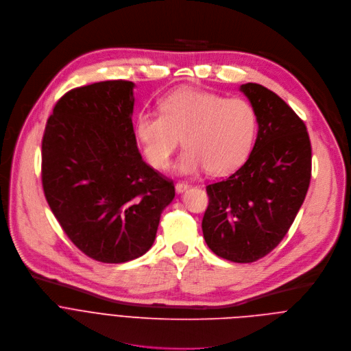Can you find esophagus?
I'll list each match as a JSON object with an SVG mask.
<instances>
[{
  "label": "esophagus",
  "mask_w": 351,
  "mask_h": 351,
  "mask_svg": "<svg viewBox=\"0 0 351 351\" xmlns=\"http://www.w3.org/2000/svg\"><path fill=\"white\" fill-rule=\"evenodd\" d=\"M188 188H189V185H188L186 182H177V184H176V192H177V193H182V192H185Z\"/></svg>",
  "instance_id": "esophagus-1"
}]
</instances>
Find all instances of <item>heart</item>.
Instances as JSON below:
<instances>
[{
  "label": "heart",
  "instance_id": "b5f03b06",
  "mask_svg": "<svg viewBox=\"0 0 351 351\" xmlns=\"http://www.w3.org/2000/svg\"><path fill=\"white\" fill-rule=\"evenodd\" d=\"M160 112L143 109L134 117V134L148 162L167 166L182 136L184 151L174 170L196 174L207 169L223 174L246 158L257 127L253 106L241 98L197 88H180L159 102Z\"/></svg>",
  "mask_w": 351,
  "mask_h": 351
}]
</instances>
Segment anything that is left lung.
Here are the masks:
<instances>
[{"label": "left lung", "instance_id": "obj_1", "mask_svg": "<svg viewBox=\"0 0 351 351\" xmlns=\"http://www.w3.org/2000/svg\"><path fill=\"white\" fill-rule=\"evenodd\" d=\"M257 116L254 147L234 174L206 186L202 221L207 246L234 263L268 254L289 231L311 178V144L303 120L268 88L239 87Z\"/></svg>", "mask_w": 351, "mask_h": 351}]
</instances>
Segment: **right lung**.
<instances>
[{"instance_id":"1","label":"right lung","mask_w":351,"mask_h":351,"mask_svg":"<svg viewBox=\"0 0 351 351\" xmlns=\"http://www.w3.org/2000/svg\"><path fill=\"white\" fill-rule=\"evenodd\" d=\"M132 82L94 83L66 93L43 136V188L64 234L102 263H124L155 242L176 196L138 152Z\"/></svg>"}]
</instances>
